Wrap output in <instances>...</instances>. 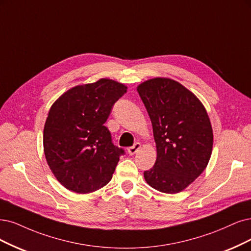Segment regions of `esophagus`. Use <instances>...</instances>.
Here are the masks:
<instances>
[{"label":"esophagus","instance_id":"esophagus-1","mask_svg":"<svg viewBox=\"0 0 251 251\" xmlns=\"http://www.w3.org/2000/svg\"><path fill=\"white\" fill-rule=\"evenodd\" d=\"M141 148H142V144H141V143H135L132 147L128 148V154L133 155V154H135L138 150H140Z\"/></svg>","mask_w":251,"mask_h":251}]
</instances>
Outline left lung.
Wrapping results in <instances>:
<instances>
[{"instance_id":"obj_1","label":"left lung","mask_w":251,"mask_h":251,"mask_svg":"<svg viewBox=\"0 0 251 251\" xmlns=\"http://www.w3.org/2000/svg\"><path fill=\"white\" fill-rule=\"evenodd\" d=\"M136 90L151 119L157 151L145 180L160 192H181L210 160L213 130L207 110L191 91L172 78L148 79Z\"/></svg>"}]
</instances>
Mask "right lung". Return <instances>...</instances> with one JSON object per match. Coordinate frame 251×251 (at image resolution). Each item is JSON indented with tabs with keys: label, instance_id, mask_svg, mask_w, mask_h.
Returning <instances> with one entry per match:
<instances>
[{
	"label": "right lung",
	"instance_id": "obj_1",
	"mask_svg": "<svg viewBox=\"0 0 251 251\" xmlns=\"http://www.w3.org/2000/svg\"><path fill=\"white\" fill-rule=\"evenodd\" d=\"M126 92L124 83L100 78L69 89L50 106L43 129L44 155L65 188L90 193L110 181L124 150L111 143L104 123Z\"/></svg>",
	"mask_w": 251,
	"mask_h": 251
}]
</instances>
